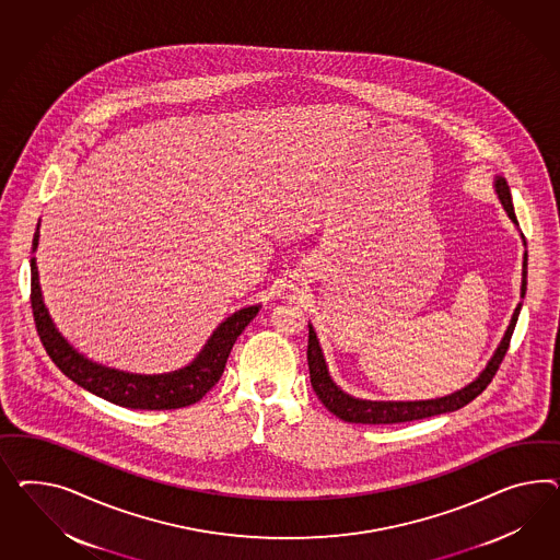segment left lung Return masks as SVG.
<instances>
[{"instance_id": "8db88e82", "label": "left lung", "mask_w": 560, "mask_h": 560, "mask_svg": "<svg viewBox=\"0 0 560 560\" xmlns=\"http://www.w3.org/2000/svg\"><path fill=\"white\" fill-rule=\"evenodd\" d=\"M495 191H498L499 199H501V206L505 208V212L512 218V222L517 224L514 203H512V194H510V187H508V182L503 177L495 179ZM526 275H528V255H524L522 298L526 295V283H528ZM520 310H522V303L515 307L512 322L508 326V332L503 336V340H501V345L495 350L493 359L485 366L483 373L475 378L470 385H467L465 389H460V392H456L453 395H446V397H439V399H428V401H364V399H354V397H350L345 392H340L334 385L330 375H328V369H326V361H324L318 338H316L314 328L310 326L307 366H310L312 387H314V392L318 395L319 401L328 408V411H332L336 418L350 423H369V425L375 423V425H378V423L413 422V420L432 418V416L446 413V411H456V409L465 408L477 395L483 394L487 385L491 383V378L495 377L499 364H501L508 348H510V340H512V334H514Z\"/></svg>"}]
</instances>
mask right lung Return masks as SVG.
<instances>
[{"mask_svg": "<svg viewBox=\"0 0 560 560\" xmlns=\"http://www.w3.org/2000/svg\"><path fill=\"white\" fill-rule=\"evenodd\" d=\"M36 246L38 230L32 241V250H36ZM31 272L32 316L46 354L77 385L121 408L179 409L199 401L220 381L236 338L258 314V305H250L222 322L196 361L182 371L168 375H130L91 363L73 347H69L46 312L34 258L31 260Z\"/></svg>", "mask_w": 560, "mask_h": 560, "instance_id": "obj_1", "label": "right lung"}]
</instances>
